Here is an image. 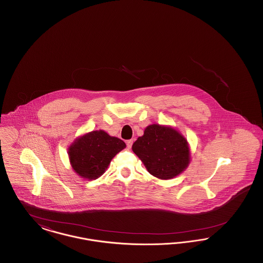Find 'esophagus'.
Here are the masks:
<instances>
[{
	"label": "esophagus",
	"instance_id": "1",
	"mask_svg": "<svg viewBox=\"0 0 263 263\" xmlns=\"http://www.w3.org/2000/svg\"><path fill=\"white\" fill-rule=\"evenodd\" d=\"M132 145H133V140H128V141L126 142V146H127L128 149H131Z\"/></svg>",
	"mask_w": 263,
	"mask_h": 263
}]
</instances>
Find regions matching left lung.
Wrapping results in <instances>:
<instances>
[{
	"mask_svg": "<svg viewBox=\"0 0 263 263\" xmlns=\"http://www.w3.org/2000/svg\"><path fill=\"white\" fill-rule=\"evenodd\" d=\"M132 150L151 175L170 179L182 173L189 163L186 140L171 127L153 124L133 144Z\"/></svg>",
	"mask_w": 263,
	"mask_h": 263,
	"instance_id": "1",
	"label": "left lung"
}]
</instances>
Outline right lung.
<instances>
[{
  "label": "right lung",
  "instance_id": "obj_1",
  "mask_svg": "<svg viewBox=\"0 0 263 263\" xmlns=\"http://www.w3.org/2000/svg\"><path fill=\"white\" fill-rule=\"evenodd\" d=\"M125 143L104 131H92L76 140L69 157L76 173L84 178L96 179L107 168L114 156L125 148Z\"/></svg>",
  "mask_w": 263,
  "mask_h": 263
}]
</instances>
